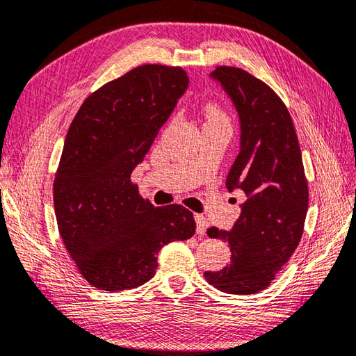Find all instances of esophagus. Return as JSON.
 Here are the masks:
<instances>
[{
	"mask_svg": "<svg viewBox=\"0 0 356 356\" xmlns=\"http://www.w3.org/2000/svg\"><path fill=\"white\" fill-rule=\"evenodd\" d=\"M194 219H196V233L199 236H204L208 228V220L202 214H196L194 216Z\"/></svg>",
	"mask_w": 356,
	"mask_h": 356,
	"instance_id": "1",
	"label": "esophagus"
}]
</instances>
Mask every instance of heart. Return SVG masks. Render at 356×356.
<instances>
[{
	"label": "heart",
	"mask_w": 356,
	"mask_h": 356,
	"mask_svg": "<svg viewBox=\"0 0 356 356\" xmlns=\"http://www.w3.org/2000/svg\"><path fill=\"white\" fill-rule=\"evenodd\" d=\"M205 117H207V122L210 123H228V115L225 114V111L222 109L220 104L216 102L207 103Z\"/></svg>",
	"instance_id": "1"
}]
</instances>
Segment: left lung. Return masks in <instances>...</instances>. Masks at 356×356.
I'll list each match as a JSON object with an SVG mask.
<instances>
[{
	"instance_id": "8db88e82",
	"label": "left lung",
	"mask_w": 356,
	"mask_h": 356,
	"mask_svg": "<svg viewBox=\"0 0 356 356\" xmlns=\"http://www.w3.org/2000/svg\"><path fill=\"white\" fill-rule=\"evenodd\" d=\"M211 79L220 83L239 114L241 151L227 188H239L247 200L229 232L207 229L210 238L229 243L232 262L204 276L225 293L254 295L268 287L302 238L307 179L293 122L275 90L239 67L218 66Z\"/></svg>"
}]
</instances>
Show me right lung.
I'll list each match as a JSON object with an SVG mask.
<instances>
[{"mask_svg": "<svg viewBox=\"0 0 356 356\" xmlns=\"http://www.w3.org/2000/svg\"><path fill=\"white\" fill-rule=\"evenodd\" d=\"M188 83L182 67L138 66L90 94L67 131L54 180L55 216L67 253L97 289L148 282L160 248L196 232L190 210L154 207L131 182Z\"/></svg>", "mask_w": 356, "mask_h": 356, "instance_id": "add662e5", "label": "right lung"}]
</instances>
